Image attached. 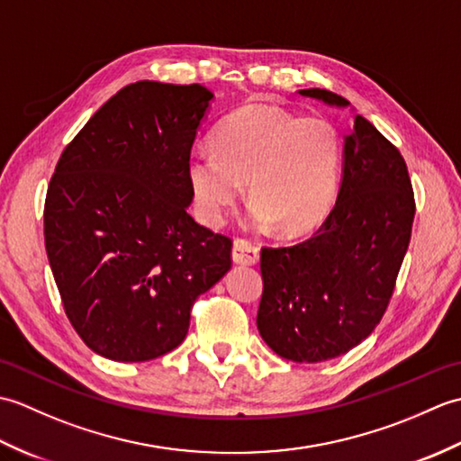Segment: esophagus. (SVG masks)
<instances>
[{
  "mask_svg": "<svg viewBox=\"0 0 461 461\" xmlns=\"http://www.w3.org/2000/svg\"><path fill=\"white\" fill-rule=\"evenodd\" d=\"M231 258L236 263H241V266H256V263L259 261V248L249 240L238 238L236 241H233Z\"/></svg>",
  "mask_w": 461,
  "mask_h": 461,
  "instance_id": "esophagus-1",
  "label": "esophagus"
}]
</instances>
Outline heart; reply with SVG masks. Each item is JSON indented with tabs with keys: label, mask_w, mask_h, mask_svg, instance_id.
Wrapping results in <instances>:
<instances>
[{
	"label": "heart",
	"mask_w": 461,
	"mask_h": 461,
	"mask_svg": "<svg viewBox=\"0 0 461 461\" xmlns=\"http://www.w3.org/2000/svg\"><path fill=\"white\" fill-rule=\"evenodd\" d=\"M212 152L190 160V184L202 218L218 225L248 182L251 220L281 233L315 225L337 194L342 142L322 116H299L246 104L215 126Z\"/></svg>",
	"instance_id": "obj_1"
}]
</instances>
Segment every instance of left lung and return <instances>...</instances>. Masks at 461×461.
<instances>
[{"mask_svg":"<svg viewBox=\"0 0 461 461\" xmlns=\"http://www.w3.org/2000/svg\"><path fill=\"white\" fill-rule=\"evenodd\" d=\"M299 95L348 106L325 89ZM414 213L402 154L365 116L352 114L335 208L309 240L261 249L263 340L293 362L337 358L360 345L393 297Z\"/></svg>","mask_w":461,"mask_h":461,"instance_id":"left-lung-1","label":"left lung"}]
</instances>
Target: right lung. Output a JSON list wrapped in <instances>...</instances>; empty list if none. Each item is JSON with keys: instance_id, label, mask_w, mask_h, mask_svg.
<instances>
[{"instance_id": "add662e5", "label": "right lung", "mask_w": 461, "mask_h": 461, "mask_svg": "<svg viewBox=\"0 0 461 461\" xmlns=\"http://www.w3.org/2000/svg\"><path fill=\"white\" fill-rule=\"evenodd\" d=\"M212 99L202 85H126L55 166L49 266L77 335L104 358L174 350L194 301L231 267V240L188 213L190 152Z\"/></svg>"}]
</instances>
